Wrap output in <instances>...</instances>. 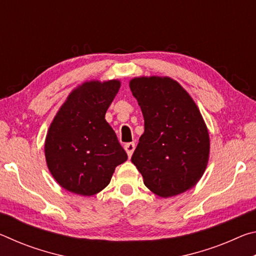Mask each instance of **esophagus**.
Returning a JSON list of instances; mask_svg holds the SVG:
<instances>
[{"label": "esophagus", "mask_w": 256, "mask_h": 256, "mask_svg": "<svg viewBox=\"0 0 256 256\" xmlns=\"http://www.w3.org/2000/svg\"><path fill=\"white\" fill-rule=\"evenodd\" d=\"M124 149L126 151L128 158H131V156L133 154V151L136 149V144H134L133 142H130V144H126L124 146Z\"/></svg>", "instance_id": "1"}]
</instances>
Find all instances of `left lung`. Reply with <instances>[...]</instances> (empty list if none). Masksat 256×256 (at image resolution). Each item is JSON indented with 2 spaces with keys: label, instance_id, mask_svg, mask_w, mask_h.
<instances>
[{
  "label": "left lung",
  "instance_id": "left-lung-1",
  "mask_svg": "<svg viewBox=\"0 0 256 256\" xmlns=\"http://www.w3.org/2000/svg\"><path fill=\"white\" fill-rule=\"evenodd\" d=\"M130 88L144 118L131 158L144 185L162 198L194 188L206 168L210 138L192 97L168 76L134 78Z\"/></svg>",
  "mask_w": 256,
  "mask_h": 256
}]
</instances>
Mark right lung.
I'll use <instances>...</instances> for the list:
<instances>
[{"label": "right lung", "mask_w": 256, "mask_h": 256, "mask_svg": "<svg viewBox=\"0 0 256 256\" xmlns=\"http://www.w3.org/2000/svg\"><path fill=\"white\" fill-rule=\"evenodd\" d=\"M120 82L86 81L68 94L55 115L45 141L47 167L68 192L90 196L110 184L128 154L105 114Z\"/></svg>", "instance_id": "1"}]
</instances>
